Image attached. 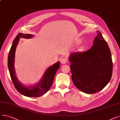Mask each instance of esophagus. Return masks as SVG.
Returning a JSON list of instances; mask_svg holds the SVG:
<instances>
[{
  "label": "esophagus",
  "mask_w": 120,
  "mask_h": 120,
  "mask_svg": "<svg viewBox=\"0 0 120 120\" xmlns=\"http://www.w3.org/2000/svg\"><path fill=\"white\" fill-rule=\"evenodd\" d=\"M60 62L61 64H64L67 63V59L65 57H61L60 60Z\"/></svg>",
  "instance_id": "esophagus-1"
}]
</instances>
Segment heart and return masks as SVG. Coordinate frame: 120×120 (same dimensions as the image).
I'll return each mask as SVG.
<instances>
[{"label":"heart","mask_w":120,"mask_h":120,"mask_svg":"<svg viewBox=\"0 0 120 120\" xmlns=\"http://www.w3.org/2000/svg\"><path fill=\"white\" fill-rule=\"evenodd\" d=\"M82 49H83V47H81V48H80V49H81V50H82Z\"/></svg>","instance_id":"1"}]
</instances>
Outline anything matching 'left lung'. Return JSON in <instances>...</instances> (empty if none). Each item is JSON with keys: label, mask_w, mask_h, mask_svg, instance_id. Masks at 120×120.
I'll use <instances>...</instances> for the list:
<instances>
[{"label": "left lung", "mask_w": 120, "mask_h": 120, "mask_svg": "<svg viewBox=\"0 0 120 120\" xmlns=\"http://www.w3.org/2000/svg\"><path fill=\"white\" fill-rule=\"evenodd\" d=\"M97 32L90 49L85 52H72L69 57L74 85L81 91L89 94L102 90L112 75L111 51L101 32Z\"/></svg>", "instance_id": "left-lung-1"}]
</instances>
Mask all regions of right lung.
Wrapping results in <instances>:
<instances>
[{"mask_svg": "<svg viewBox=\"0 0 120 120\" xmlns=\"http://www.w3.org/2000/svg\"><path fill=\"white\" fill-rule=\"evenodd\" d=\"M33 36L34 35L30 34L19 33L13 41L9 52L8 67L13 83L19 93L27 97H39L46 93L51 88L53 83L56 72L60 67V61H57L56 63L48 68L37 83L28 87L22 84L17 77L14 67L16 47L20 38L29 39Z\"/></svg>", "mask_w": 120, "mask_h": 120, "instance_id": "add662e5", "label": "right lung"}]
</instances>
